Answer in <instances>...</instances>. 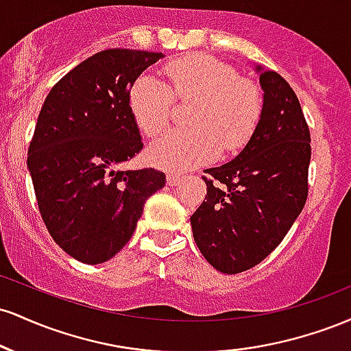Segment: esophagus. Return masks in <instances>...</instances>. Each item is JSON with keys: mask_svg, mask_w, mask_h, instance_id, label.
Masks as SVG:
<instances>
[{"mask_svg": "<svg viewBox=\"0 0 351 351\" xmlns=\"http://www.w3.org/2000/svg\"><path fill=\"white\" fill-rule=\"evenodd\" d=\"M180 181H181V176L176 175V173H168V175H167L168 186H176V184H178Z\"/></svg>", "mask_w": 351, "mask_h": 351, "instance_id": "esophagus-1", "label": "esophagus"}]
</instances>
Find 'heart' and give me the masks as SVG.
Masks as SVG:
<instances>
[{
    "mask_svg": "<svg viewBox=\"0 0 351 351\" xmlns=\"http://www.w3.org/2000/svg\"><path fill=\"white\" fill-rule=\"evenodd\" d=\"M170 84L143 74L132 84L128 107L136 127L147 135L167 128L173 97L189 100V127L168 132L152 145V162L168 170L206 163L217 150L236 152L249 142L263 117V94L228 64L209 56H189L165 67Z\"/></svg>",
    "mask_w": 351,
    "mask_h": 351,
    "instance_id": "heart-1",
    "label": "heart"
}]
</instances>
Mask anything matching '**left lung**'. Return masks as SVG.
<instances>
[{
  "instance_id": "8db88e82",
  "label": "left lung",
  "mask_w": 351,
  "mask_h": 351,
  "mask_svg": "<svg viewBox=\"0 0 351 351\" xmlns=\"http://www.w3.org/2000/svg\"><path fill=\"white\" fill-rule=\"evenodd\" d=\"M263 117L231 162L208 168L206 198L191 216L195 243L223 274H239L282 243L307 201L310 132L292 87L256 66Z\"/></svg>"
}]
</instances>
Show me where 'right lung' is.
Instances as JSON below:
<instances>
[{"label": "right lung", "mask_w": 351, "mask_h": 351, "mask_svg": "<svg viewBox=\"0 0 351 351\" xmlns=\"http://www.w3.org/2000/svg\"><path fill=\"white\" fill-rule=\"evenodd\" d=\"M162 58L135 49L97 52L67 72L43 104L27 170L52 239L84 264H102L122 251L145 201L167 183L153 168H120L143 148L128 92Z\"/></svg>", "instance_id": "right-lung-1"}]
</instances>
